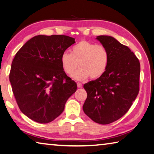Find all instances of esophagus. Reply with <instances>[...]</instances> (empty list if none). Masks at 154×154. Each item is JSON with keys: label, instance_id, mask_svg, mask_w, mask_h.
I'll return each mask as SVG.
<instances>
[{"label": "esophagus", "instance_id": "obj_1", "mask_svg": "<svg viewBox=\"0 0 154 154\" xmlns=\"http://www.w3.org/2000/svg\"><path fill=\"white\" fill-rule=\"evenodd\" d=\"M82 84H81V83H80V82H78L77 83V87H79V88H80V87H82Z\"/></svg>", "mask_w": 154, "mask_h": 154}]
</instances>
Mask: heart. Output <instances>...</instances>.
I'll return each mask as SVG.
<instances>
[{"label": "heart", "instance_id": "b5f03b06", "mask_svg": "<svg viewBox=\"0 0 154 154\" xmlns=\"http://www.w3.org/2000/svg\"><path fill=\"white\" fill-rule=\"evenodd\" d=\"M60 61L62 69L67 75H72L78 66L80 67L73 75L75 80H85L89 76L91 79H97L106 71L109 54L103 45L82 40L72 48L71 54H62Z\"/></svg>", "mask_w": 154, "mask_h": 154}]
</instances>
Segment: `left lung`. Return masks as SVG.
<instances>
[{
	"instance_id": "obj_1",
	"label": "left lung",
	"mask_w": 154,
	"mask_h": 154,
	"mask_svg": "<svg viewBox=\"0 0 154 154\" xmlns=\"http://www.w3.org/2000/svg\"><path fill=\"white\" fill-rule=\"evenodd\" d=\"M97 39L108 51L104 74L84 85L87 98L83 110L91 120L108 125L120 119L131 107L139 91L140 63L127 46L109 36Z\"/></svg>"
}]
</instances>
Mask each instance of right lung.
<instances>
[{
	"mask_svg": "<svg viewBox=\"0 0 154 154\" xmlns=\"http://www.w3.org/2000/svg\"><path fill=\"white\" fill-rule=\"evenodd\" d=\"M75 42L65 35H38L16 53L9 74L12 91L21 112L35 122L55 120L76 91V83L64 72L60 61Z\"/></svg>",
	"mask_w": 154,
	"mask_h": 154,
	"instance_id": "add662e5",
	"label": "right lung"
}]
</instances>
